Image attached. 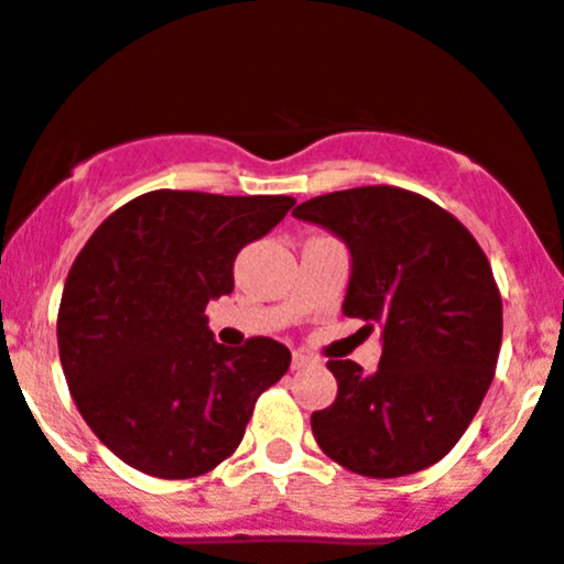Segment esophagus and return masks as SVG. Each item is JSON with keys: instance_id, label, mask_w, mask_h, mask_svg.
<instances>
[{"instance_id": "34e87169", "label": "esophagus", "mask_w": 564, "mask_h": 564, "mask_svg": "<svg viewBox=\"0 0 564 564\" xmlns=\"http://www.w3.org/2000/svg\"><path fill=\"white\" fill-rule=\"evenodd\" d=\"M312 356H308V354H303V350H297V354H294L292 356V370H303V367H308V365H312Z\"/></svg>"}]
</instances>
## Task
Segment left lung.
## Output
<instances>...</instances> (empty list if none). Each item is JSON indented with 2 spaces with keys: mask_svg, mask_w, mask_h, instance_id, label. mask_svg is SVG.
<instances>
[{
  "mask_svg": "<svg viewBox=\"0 0 564 564\" xmlns=\"http://www.w3.org/2000/svg\"><path fill=\"white\" fill-rule=\"evenodd\" d=\"M350 250L341 312L381 328L383 354L367 376L334 359L336 401L312 414L325 456L370 478L436 465L476 417L496 376L501 292L470 230L420 194L361 186L294 208Z\"/></svg>",
  "mask_w": 564,
  "mask_h": 564,
  "instance_id": "left-lung-1",
  "label": "left lung"
}]
</instances>
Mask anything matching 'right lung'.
I'll return each instance as SVG.
<instances>
[{
	"label": "right lung",
	"mask_w": 564,
	"mask_h": 564,
	"mask_svg": "<svg viewBox=\"0 0 564 564\" xmlns=\"http://www.w3.org/2000/svg\"><path fill=\"white\" fill-rule=\"evenodd\" d=\"M283 194L225 197L158 188L116 208L63 286L57 350L88 429L124 465L194 478L239 448L258 394L289 347L214 339L208 300L234 292V261L292 208Z\"/></svg>",
	"instance_id": "obj_1"
}]
</instances>
